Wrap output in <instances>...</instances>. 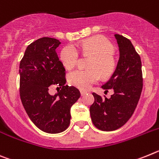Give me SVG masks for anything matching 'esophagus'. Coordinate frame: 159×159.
Segmentation results:
<instances>
[{"label": "esophagus", "instance_id": "obj_1", "mask_svg": "<svg viewBox=\"0 0 159 159\" xmlns=\"http://www.w3.org/2000/svg\"><path fill=\"white\" fill-rule=\"evenodd\" d=\"M85 94H87V92H86V91H82V90L81 91V96H84V95H85Z\"/></svg>", "mask_w": 159, "mask_h": 159}]
</instances>
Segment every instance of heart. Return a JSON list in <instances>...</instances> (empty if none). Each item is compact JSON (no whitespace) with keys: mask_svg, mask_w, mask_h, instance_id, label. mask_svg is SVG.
I'll list each match as a JSON object with an SVG mask.
<instances>
[{"mask_svg":"<svg viewBox=\"0 0 159 159\" xmlns=\"http://www.w3.org/2000/svg\"><path fill=\"white\" fill-rule=\"evenodd\" d=\"M80 49L84 54L92 56L88 70H74L69 74V82L81 90H86L98 82L100 75L109 78L113 75L117 67V61L114 56V46L107 38L97 35L83 40L80 43ZM79 53L71 45L65 46L60 53L61 61L68 69L74 68L78 62Z\"/></svg>","mask_w":159,"mask_h":159,"instance_id":"1","label":"heart"}]
</instances>
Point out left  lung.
I'll use <instances>...</instances> for the list:
<instances>
[{
	"instance_id": "8db88e82",
	"label": "left lung",
	"mask_w": 159,
	"mask_h": 159,
	"mask_svg": "<svg viewBox=\"0 0 159 159\" xmlns=\"http://www.w3.org/2000/svg\"><path fill=\"white\" fill-rule=\"evenodd\" d=\"M120 57L111 78L102 86L112 89L110 98L93 93L94 102L89 108L91 120L98 129L112 131L127 122L134 112L143 90V72L140 56L131 41L119 34L114 35Z\"/></svg>"
}]
</instances>
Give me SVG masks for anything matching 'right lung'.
I'll list each match as a JSON object with an SVG mask.
<instances>
[{
    "mask_svg": "<svg viewBox=\"0 0 159 159\" xmlns=\"http://www.w3.org/2000/svg\"><path fill=\"white\" fill-rule=\"evenodd\" d=\"M61 42L42 38L28 45L20 62V97L26 113L34 125L49 134L66 130L70 123V108L81 96L74 86L65 85L66 70L56 49ZM62 89L48 93L51 85Z\"/></svg>",
    "mask_w": 159,
    "mask_h": 159,
    "instance_id": "add662e5",
    "label": "right lung"
}]
</instances>
